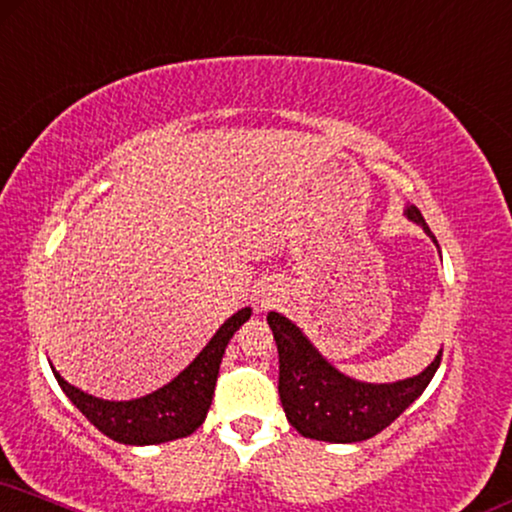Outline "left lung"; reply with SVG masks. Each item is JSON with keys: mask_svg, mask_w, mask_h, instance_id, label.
I'll use <instances>...</instances> for the list:
<instances>
[{"mask_svg": "<svg viewBox=\"0 0 512 512\" xmlns=\"http://www.w3.org/2000/svg\"><path fill=\"white\" fill-rule=\"evenodd\" d=\"M411 221L430 232L426 218L416 207L407 209ZM268 324L280 353V400L287 421L303 437L322 442H362L388 428L423 390L440 367L442 350L435 362L414 378L397 383H360L336 371L280 313H270Z\"/></svg>", "mask_w": 512, "mask_h": 512, "instance_id": "left-lung-1", "label": "left lung"}]
</instances>
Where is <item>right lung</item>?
I'll return each mask as SVG.
<instances>
[{
    "label": "right lung",
    "mask_w": 512,
    "mask_h": 512,
    "mask_svg": "<svg viewBox=\"0 0 512 512\" xmlns=\"http://www.w3.org/2000/svg\"><path fill=\"white\" fill-rule=\"evenodd\" d=\"M249 317V308L232 315L216 331L207 348L192 360L188 369H183L174 381L155 390V393L141 397V400H98V397L86 395L79 388L70 386L56 369H53V376H56L63 393L70 397V402L110 440L122 444H159L188 437L207 418L225 345Z\"/></svg>",
    "instance_id": "1"
}]
</instances>
